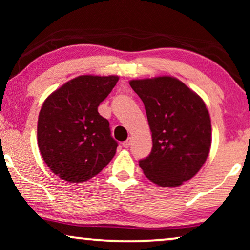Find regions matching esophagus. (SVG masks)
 <instances>
[{"label":"esophagus","mask_w":250,"mask_h":250,"mask_svg":"<svg viewBox=\"0 0 250 250\" xmlns=\"http://www.w3.org/2000/svg\"><path fill=\"white\" fill-rule=\"evenodd\" d=\"M129 145H131V139H127L126 141L123 142V146H124V148H128Z\"/></svg>","instance_id":"1"}]
</instances>
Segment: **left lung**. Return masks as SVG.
Masks as SVG:
<instances>
[{
  "instance_id": "left-lung-1",
  "label": "left lung",
  "mask_w": 250,
  "mask_h": 250,
  "mask_svg": "<svg viewBox=\"0 0 250 250\" xmlns=\"http://www.w3.org/2000/svg\"><path fill=\"white\" fill-rule=\"evenodd\" d=\"M129 85L145 104L152 133L151 152L139 162L145 175L167 188L192 179L206 162L211 143L204 101L169 76L135 80Z\"/></svg>"
}]
</instances>
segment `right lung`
<instances>
[{
    "label": "right lung",
    "mask_w": 250,
    "mask_h": 250,
    "mask_svg": "<svg viewBox=\"0 0 250 250\" xmlns=\"http://www.w3.org/2000/svg\"><path fill=\"white\" fill-rule=\"evenodd\" d=\"M117 82V76L83 75L44 101L37 142L44 162L60 179L71 183L90 180L115 156L118 143L98 107Z\"/></svg>",
    "instance_id": "obj_1"
}]
</instances>
